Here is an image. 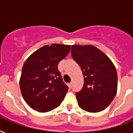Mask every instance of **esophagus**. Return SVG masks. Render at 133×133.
Here are the masks:
<instances>
[{
	"label": "esophagus",
	"instance_id": "obj_1",
	"mask_svg": "<svg viewBox=\"0 0 133 133\" xmlns=\"http://www.w3.org/2000/svg\"><path fill=\"white\" fill-rule=\"evenodd\" d=\"M68 85L70 88H72V82H70V83L68 84Z\"/></svg>",
	"mask_w": 133,
	"mask_h": 133
}]
</instances>
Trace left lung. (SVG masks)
I'll list each match as a JSON object with an SVG mask.
<instances>
[{
	"label": "left lung",
	"instance_id": "1",
	"mask_svg": "<svg viewBox=\"0 0 133 133\" xmlns=\"http://www.w3.org/2000/svg\"><path fill=\"white\" fill-rule=\"evenodd\" d=\"M73 59L81 67L84 77L83 86L76 92L81 109L98 112L110 104L117 90V75L110 59L92 45L72 46Z\"/></svg>",
	"mask_w": 133,
	"mask_h": 133
}]
</instances>
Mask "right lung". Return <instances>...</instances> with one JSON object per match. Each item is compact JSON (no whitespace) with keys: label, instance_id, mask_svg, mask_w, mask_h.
I'll list each match as a JSON object with an SVG mask.
<instances>
[{"label":"right lung","instance_id":"1","mask_svg":"<svg viewBox=\"0 0 133 133\" xmlns=\"http://www.w3.org/2000/svg\"><path fill=\"white\" fill-rule=\"evenodd\" d=\"M70 49V45L62 44L43 46L25 61L20 88L25 101L32 109L49 112L64 99L68 86L63 81L58 64Z\"/></svg>","mask_w":133,"mask_h":133}]
</instances>
